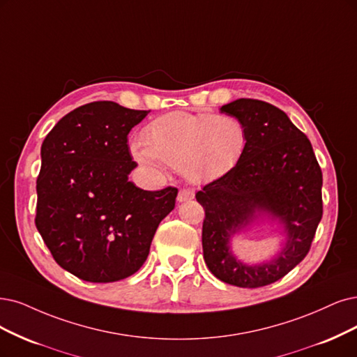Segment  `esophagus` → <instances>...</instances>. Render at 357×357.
<instances>
[{"mask_svg":"<svg viewBox=\"0 0 357 357\" xmlns=\"http://www.w3.org/2000/svg\"><path fill=\"white\" fill-rule=\"evenodd\" d=\"M194 199V191L191 188H182L178 192V202L183 203V202H190Z\"/></svg>","mask_w":357,"mask_h":357,"instance_id":"esophagus-1","label":"esophagus"}]
</instances>
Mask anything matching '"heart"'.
I'll return each instance as SVG.
<instances>
[{"label":"heart","instance_id":"obj_1","mask_svg":"<svg viewBox=\"0 0 357 357\" xmlns=\"http://www.w3.org/2000/svg\"><path fill=\"white\" fill-rule=\"evenodd\" d=\"M132 145L139 163L160 169L166 163L182 169L195 183L213 182L238 166L247 150L248 132L229 114L172 112L154 119Z\"/></svg>","mask_w":357,"mask_h":357}]
</instances>
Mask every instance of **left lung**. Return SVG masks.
<instances>
[{
	"instance_id": "left-lung-1",
	"label": "left lung",
	"mask_w": 357,
	"mask_h": 357,
	"mask_svg": "<svg viewBox=\"0 0 357 357\" xmlns=\"http://www.w3.org/2000/svg\"><path fill=\"white\" fill-rule=\"evenodd\" d=\"M248 132L247 150L231 174L195 194L204 208L203 255L218 280L241 288L281 280L309 253L322 219V172L307 137L275 105L240 98L220 107ZM279 223L286 236L271 260L247 266L230 241L259 221Z\"/></svg>"
}]
</instances>
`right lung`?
<instances>
[{
  "label": "right lung",
  "instance_id": "obj_1",
  "mask_svg": "<svg viewBox=\"0 0 357 357\" xmlns=\"http://www.w3.org/2000/svg\"><path fill=\"white\" fill-rule=\"evenodd\" d=\"M150 110L96 101L66 114L45 137L36 179V228L59 265L88 282H114L147 260L178 190L144 191L128 134Z\"/></svg>",
  "mask_w": 357,
  "mask_h": 357
}]
</instances>
